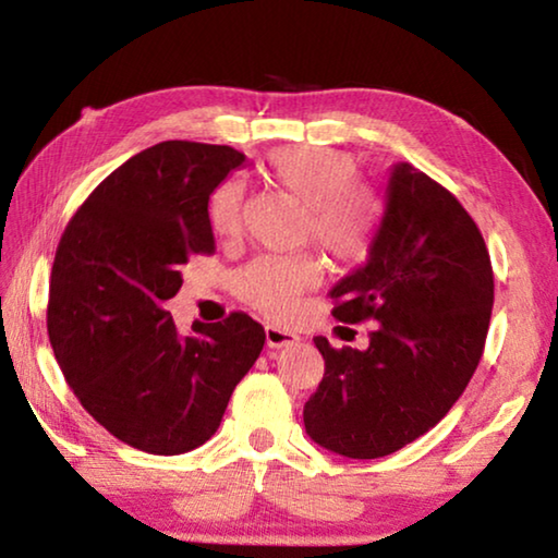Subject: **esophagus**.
<instances>
[{
  "label": "esophagus",
  "mask_w": 558,
  "mask_h": 558,
  "mask_svg": "<svg viewBox=\"0 0 558 558\" xmlns=\"http://www.w3.org/2000/svg\"><path fill=\"white\" fill-rule=\"evenodd\" d=\"M300 342V337L295 332H288V329H280V327H266V344L270 349H288V347H295Z\"/></svg>",
  "instance_id": "1"
}]
</instances>
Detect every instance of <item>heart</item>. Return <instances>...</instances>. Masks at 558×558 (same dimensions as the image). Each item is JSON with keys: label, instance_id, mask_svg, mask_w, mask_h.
<instances>
[{"label": "heart", "instance_id": "b5f03b06", "mask_svg": "<svg viewBox=\"0 0 558 558\" xmlns=\"http://www.w3.org/2000/svg\"><path fill=\"white\" fill-rule=\"evenodd\" d=\"M266 172L278 186L307 204L305 235L339 263L354 266L372 253L379 235L381 202L369 186L354 182L356 165L332 147L288 145L272 149ZM243 221V189L233 182L211 194L209 223L219 239H233ZM313 256L253 260L235 276V295L268 319H290L302 295L319 286Z\"/></svg>", "mask_w": 558, "mask_h": 558}]
</instances>
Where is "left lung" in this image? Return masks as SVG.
I'll return each mask as SVG.
<instances>
[{"label": "left lung", "instance_id": "left-lung-1", "mask_svg": "<svg viewBox=\"0 0 558 558\" xmlns=\"http://www.w3.org/2000/svg\"><path fill=\"white\" fill-rule=\"evenodd\" d=\"M329 295L339 323L376 327L364 352L315 337L325 376L305 430L337 456H391L436 426L477 369L495 302L485 239L446 186L399 162L369 258Z\"/></svg>", "mask_w": 558, "mask_h": 558}]
</instances>
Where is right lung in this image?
Listing matches in <instances>:
<instances>
[{"label":"right lung","instance_id":"obj_1","mask_svg":"<svg viewBox=\"0 0 558 558\" xmlns=\"http://www.w3.org/2000/svg\"><path fill=\"white\" fill-rule=\"evenodd\" d=\"M243 159L186 140L147 147L93 189L56 248V362L102 428L153 456L204 446L266 344L245 313L182 337L165 310L189 256L214 253L209 196Z\"/></svg>","mask_w":558,"mask_h":558}]
</instances>
